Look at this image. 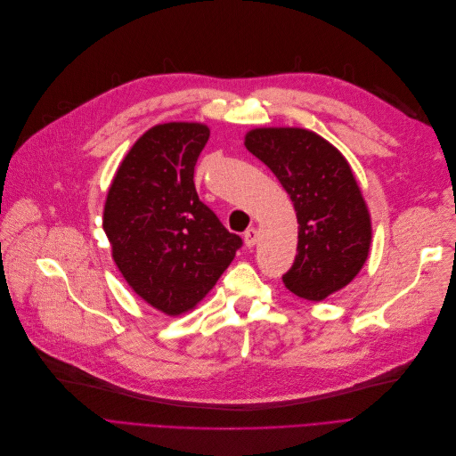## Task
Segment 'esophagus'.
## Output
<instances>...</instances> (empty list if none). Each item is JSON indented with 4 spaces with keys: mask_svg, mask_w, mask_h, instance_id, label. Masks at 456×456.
Listing matches in <instances>:
<instances>
[{
    "mask_svg": "<svg viewBox=\"0 0 456 456\" xmlns=\"http://www.w3.org/2000/svg\"><path fill=\"white\" fill-rule=\"evenodd\" d=\"M257 230L256 228H248L247 232H245V235H243V240H245V245L248 247V248H252L256 243H257Z\"/></svg>",
    "mask_w": 456,
    "mask_h": 456,
    "instance_id": "34e87169",
    "label": "esophagus"
}]
</instances>
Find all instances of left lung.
Here are the masks:
<instances>
[{
    "mask_svg": "<svg viewBox=\"0 0 456 456\" xmlns=\"http://www.w3.org/2000/svg\"><path fill=\"white\" fill-rule=\"evenodd\" d=\"M245 146L289 194L298 243L293 267L281 276L300 298L324 300L349 286L371 247V215L349 161L305 127H254Z\"/></svg>",
    "mask_w": 456,
    "mask_h": 456,
    "instance_id": "8db88e82",
    "label": "left lung"
}]
</instances>
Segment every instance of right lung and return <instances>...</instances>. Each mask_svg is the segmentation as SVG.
<instances>
[{
  "mask_svg": "<svg viewBox=\"0 0 456 456\" xmlns=\"http://www.w3.org/2000/svg\"><path fill=\"white\" fill-rule=\"evenodd\" d=\"M208 139L202 122L151 126L118 165L103 206V232L127 286L170 317L197 308L241 247L194 189Z\"/></svg>",
  "mask_w": 456,
  "mask_h": 456,
  "instance_id": "1",
  "label": "right lung"
}]
</instances>
